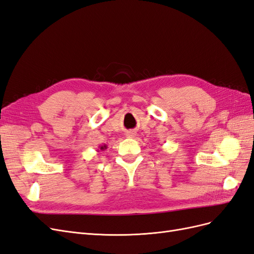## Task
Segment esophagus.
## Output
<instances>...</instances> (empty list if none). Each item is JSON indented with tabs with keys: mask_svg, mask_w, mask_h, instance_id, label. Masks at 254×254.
I'll return each instance as SVG.
<instances>
[{
	"mask_svg": "<svg viewBox=\"0 0 254 254\" xmlns=\"http://www.w3.org/2000/svg\"><path fill=\"white\" fill-rule=\"evenodd\" d=\"M135 135V133L133 132V131H129V132H127V136L128 137H133Z\"/></svg>",
	"mask_w": 254,
	"mask_h": 254,
	"instance_id": "obj_1",
	"label": "esophagus"
}]
</instances>
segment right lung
I'll return each mask as SVG.
<instances>
[{
    "instance_id": "1",
    "label": "right lung",
    "mask_w": 254,
    "mask_h": 254,
    "mask_svg": "<svg viewBox=\"0 0 254 254\" xmlns=\"http://www.w3.org/2000/svg\"><path fill=\"white\" fill-rule=\"evenodd\" d=\"M107 148V146L106 145H102V146H99V149L101 150H105ZM97 151H99V150H97Z\"/></svg>"
}]
</instances>
